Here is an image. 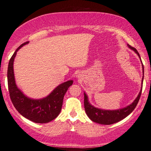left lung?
<instances>
[{"label":"left lung","mask_w":151,"mask_h":151,"mask_svg":"<svg viewBox=\"0 0 151 151\" xmlns=\"http://www.w3.org/2000/svg\"><path fill=\"white\" fill-rule=\"evenodd\" d=\"M128 46L131 49L136 52L140 58L139 52H137V50L135 49V48L132 47V46L128 44ZM141 59V58H140ZM142 61V60H141ZM142 68H143V73H144V65L142 63ZM143 78H142V83H143ZM142 87L141 90L139 93L138 96L136 98V99L133 101V103L131 105L127 106V107L123 108V109H118V110H114V111H109V110H103L100 109L93 107L92 105H91L89 103L88 96L87 95L84 93V107L85 110H86V114L90 118V120H92L93 122L99 123V124H112L114 123L118 122L119 121L122 120V119H124L127 117V116H129L133 110L135 109V107H136L138 101L139 100V98L141 96L142 94Z\"/></svg>","instance_id":"1"}]
</instances>
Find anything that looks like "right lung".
I'll list each match as a JSON object with an SVG mask.
<instances>
[{"label":"right lung","mask_w":151,"mask_h":151,"mask_svg":"<svg viewBox=\"0 0 151 151\" xmlns=\"http://www.w3.org/2000/svg\"><path fill=\"white\" fill-rule=\"evenodd\" d=\"M26 42L17 48L10 59L7 70V83L9 96L13 105L24 118L35 123H47L56 118L60 113L63 97L68 89L73 83V81H68L59 85L47 97L40 100L29 99L22 94L15 83L14 61L16 52Z\"/></svg>","instance_id":"1"}]
</instances>
